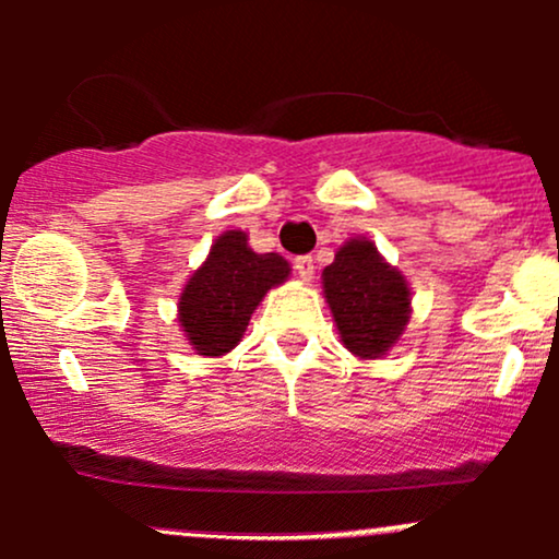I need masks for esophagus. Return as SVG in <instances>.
Returning <instances> with one entry per match:
<instances>
[{
    "label": "esophagus",
    "mask_w": 559,
    "mask_h": 559,
    "mask_svg": "<svg viewBox=\"0 0 559 559\" xmlns=\"http://www.w3.org/2000/svg\"><path fill=\"white\" fill-rule=\"evenodd\" d=\"M294 267H297V273H299L301 281H312V278H316V262H312L310 254H305V258L294 260Z\"/></svg>",
    "instance_id": "1"
}]
</instances>
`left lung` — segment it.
<instances>
[{
	"mask_svg": "<svg viewBox=\"0 0 559 559\" xmlns=\"http://www.w3.org/2000/svg\"><path fill=\"white\" fill-rule=\"evenodd\" d=\"M323 297L342 344L360 360L389 355L413 316L407 278L365 236H352L338 247L323 271Z\"/></svg>",
	"mask_w": 559,
	"mask_h": 559,
	"instance_id": "1",
	"label": "left lung"
}]
</instances>
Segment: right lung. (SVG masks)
Returning <instances> with one entry per match:
<instances>
[{
	"label": "right lung",
	"instance_id": "add662e5",
	"mask_svg": "<svg viewBox=\"0 0 559 559\" xmlns=\"http://www.w3.org/2000/svg\"><path fill=\"white\" fill-rule=\"evenodd\" d=\"M292 275L281 254H258L243 230H223L178 297V325L202 357H223L239 346L252 312L271 288Z\"/></svg>",
	"mask_w": 559,
	"mask_h": 559
}]
</instances>
